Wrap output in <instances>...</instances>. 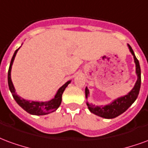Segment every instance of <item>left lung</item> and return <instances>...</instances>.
Returning a JSON list of instances; mask_svg holds the SVG:
<instances>
[{
    "label": "left lung",
    "instance_id": "obj_1",
    "mask_svg": "<svg viewBox=\"0 0 148 148\" xmlns=\"http://www.w3.org/2000/svg\"><path fill=\"white\" fill-rule=\"evenodd\" d=\"M127 46L129 47L131 53L133 55L134 61L136 63V72L137 77H138L136 82L135 84L133 89L131 90L127 95L119 97L117 99L113 101L109 105H107L106 106H95L93 104H89L87 102L86 105L88 106V109H90V111L93 112V114L99 116L101 117L106 118V119H112V118L118 116L119 115L122 114L133 104L139 95L140 85H141V71H140V62L134 54L133 50L131 47V46L129 44H127ZM85 92H86V97L87 98L88 94H89V90L87 89V87L86 88Z\"/></svg>",
    "mask_w": 148,
    "mask_h": 148
}]
</instances>
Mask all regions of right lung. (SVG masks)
I'll use <instances>...</instances> for the list:
<instances>
[{
  "mask_svg": "<svg viewBox=\"0 0 148 148\" xmlns=\"http://www.w3.org/2000/svg\"><path fill=\"white\" fill-rule=\"evenodd\" d=\"M20 48H18L17 50H16L14 55L12 58L11 62H10V66L8 68V87H9V90L11 91L12 97L15 99V101H16L19 106H21V108L24 109L25 111L27 112L28 113H30L32 115H37V116H40V115H46L48 114L50 112L55 111L56 109H58L60 104L62 102V95L64 92L65 89L66 88L69 84L71 83V81H68L67 82L60 87L58 89V92L55 94V97L51 99V101H45V102H39V101H27V100L24 99V98H21V97H19L16 93V90L13 86V84L12 82L11 79V69L13 61H14V58L16 57V55L17 53L18 50Z\"/></svg>",
  "mask_w": 148,
  "mask_h": 148,
  "instance_id": "right-lung-1",
  "label": "right lung"
}]
</instances>
